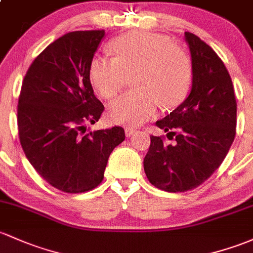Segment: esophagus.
<instances>
[{"label": "esophagus", "instance_id": "obj_1", "mask_svg": "<svg viewBox=\"0 0 253 253\" xmlns=\"http://www.w3.org/2000/svg\"><path fill=\"white\" fill-rule=\"evenodd\" d=\"M134 134H136V130L132 129V127H126V135L127 137L132 136V135H134Z\"/></svg>", "mask_w": 253, "mask_h": 253}]
</instances>
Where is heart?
I'll return each mask as SVG.
<instances>
[{
  "label": "heart",
  "instance_id": "obj_1",
  "mask_svg": "<svg viewBox=\"0 0 253 253\" xmlns=\"http://www.w3.org/2000/svg\"><path fill=\"white\" fill-rule=\"evenodd\" d=\"M115 58L96 56L90 62L89 77L104 99H112L123 89L126 76L136 72L130 91L108 106V118L117 124L140 126L152 118L159 104L177 106L187 95L192 80L191 59L167 36L136 31L111 42Z\"/></svg>",
  "mask_w": 253,
  "mask_h": 253
}]
</instances>
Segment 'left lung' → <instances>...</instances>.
I'll use <instances>...</instances> for the list:
<instances>
[{
    "instance_id": "1",
    "label": "left lung",
    "mask_w": 253,
    "mask_h": 253,
    "mask_svg": "<svg viewBox=\"0 0 253 253\" xmlns=\"http://www.w3.org/2000/svg\"><path fill=\"white\" fill-rule=\"evenodd\" d=\"M184 40L192 59L191 93L156 123L176 142L168 145L162 137L151 136L143 160L149 182L173 193L195 188L218 169L236 127L234 89L223 61L195 35L184 32Z\"/></svg>"
}]
</instances>
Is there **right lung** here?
<instances>
[{"label":"right lung","mask_w":253,"mask_h":253,"mask_svg":"<svg viewBox=\"0 0 253 253\" xmlns=\"http://www.w3.org/2000/svg\"><path fill=\"white\" fill-rule=\"evenodd\" d=\"M105 30L73 31L50 43L29 67L18 102L21 147L35 170L66 193L101 183L110 154L124 129L85 132L104 105L94 95L89 67Z\"/></svg>","instance_id":"add662e5"}]
</instances>
